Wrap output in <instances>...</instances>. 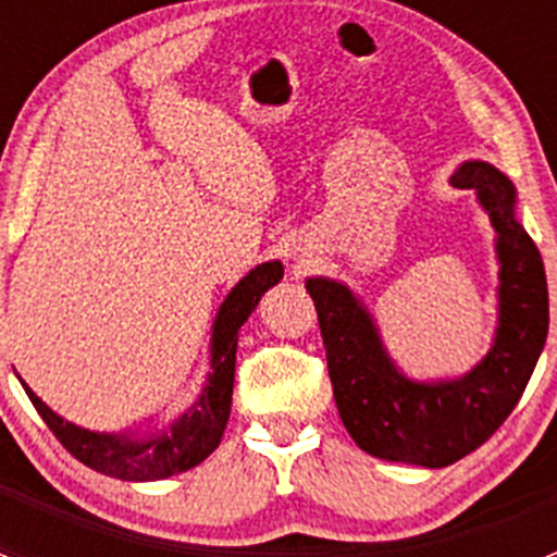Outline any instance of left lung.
Masks as SVG:
<instances>
[{
	"label": "left lung",
	"instance_id": "8db88e82",
	"mask_svg": "<svg viewBox=\"0 0 557 557\" xmlns=\"http://www.w3.org/2000/svg\"><path fill=\"white\" fill-rule=\"evenodd\" d=\"M491 215L498 252V329L491 352L458 380L414 383L387 358L372 314L336 280H307L323 336L334 401L361 450L393 463L442 469L485 445L518 407L549 329L539 247L515 218V185L485 161L450 177Z\"/></svg>",
	"mask_w": 557,
	"mask_h": 557
}]
</instances>
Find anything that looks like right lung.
I'll use <instances>...</instances> for the list:
<instances>
[{
    "mask_svg": "<svg viewBox=\"0 0 557 557\" xmlns=\"http://www.w3.org/2000/svg\"><path fill=\"white\" fill-rule=\"evenodd\" d=\"M283 280V263L267 261L258 263L250 274H245L226 301L218 310L215 323H212L210 342V377H207L205 391L196 398L194 407L164 431H156L150 436L123 434H99V431L81 429L70 420L59 418L42 398L35 396L29 385L26 396L42 414L48 429L53 431L55 440L75 455L88 469L102 471L115 480L148 482L164 480V476L180 474L194 466H199L218 445H221L223 429L232 412V391H234V363H237V339L239 329L250 312L256 310L261 296L272 285Z\"/></svg>",
    "mask_w": 557,
    "mask_h": 557,
    "instance_id": "obj_1",
    "label": "right lung"
}]
</instances>
